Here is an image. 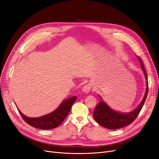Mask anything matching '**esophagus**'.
Here are the masks:
<instances>
[{
    "label": "esophagus",
    "mask_w": 159,
    "mask_h": 159,
    "mask_svg": "<svg viewBox=\"0 0 159 159\" xmlns=\"http://www.w3.org/2000/svg\"><path fill=\"white\" fill-rule=\"evenodd\" d=\"M91 87H92V86H91V84H87L84 86L82 87V91L85 93H88L90 91L91 89Z\"/></svg>",
    "instance_id": "obj_1"
}]
</instances>
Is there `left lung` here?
<instances>
[{
  "label": "left lung",
  "mask_w": 159,
  "mask_h": 159,
  "mask_svg": "<svg viewBox=\"0 0 159 159\" xmlns=\"http://www.w3.org/2000/svg\"><path fill=\"white\" fill-rule=\"evenodd\" d=\"M139 59L140 62L142 69L144 71L146 79V90L143 100L135 110L129 113H123L112 110L106 102L102 101V98L99 96L101 101L99 102L95 107L93 112V118L96 122H97L100 125H101L102 126L111 129H119L126 126L136 119L142 108H143L148 93V82L147 74L144 69L143 61L139 57Z\"/></svg>",
  "instance_id": "1"
}]
</instances>
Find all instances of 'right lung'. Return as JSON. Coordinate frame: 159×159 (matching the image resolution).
<instances>
[{"mask_svg": "<svg viewBox=\"0 0 159 159\" xmlns=\"http://www.w3.org/2000/svg\"><path fill=\"white\" fill-rule=\"evenodd\" d=\"M76 99L77 97L74 96L64 100L54 111L40 117H28L20 112L19 108L18 110L24 121L30 126L41 129H51L58 127L64 121Z\"/></svg>", "mask_w": 159, "mask_h": 159, "instance_id": "1", "label": "right lung"}]
</instances>
